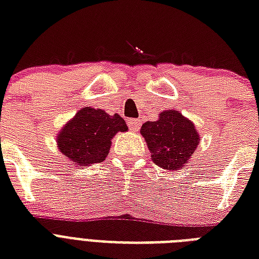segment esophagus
<instances>
[{
    "label": "esophagus",
    "mask_w": 259,
    "mask_h": 259,
    "mask_svg": "<svg viewBox=\"0 0 259 259\" xmlns=\"http://www.w3.org/2000/svg\"><path fill=\"white\" fill-rule=\"evenodd\" d=\"M127 125H129V129L133 130V132H138V129H140V126H141V119H129V122H127Z\"/></svg>",
    "instance_id": "34e87169"
}]
</instances>
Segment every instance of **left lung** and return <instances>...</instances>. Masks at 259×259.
<instances>
[{
    "label": "left lung",
    "mask_w": 259,
    "mask_h": 259,
    "mask_svg": "<svg viewBox=\"0 0 259 259\" xmlns=\"http://www.w3.org/2000/svg\"><path fill=\"white\" fill-rule=\"evenodd\" d=\"M141 134L152 153V160L162 169L183 168L199 144L195 125L176 110L162 111L157 121L145 122Z\"/></svg>",
    "instance_id": "1"
}]
</instances>
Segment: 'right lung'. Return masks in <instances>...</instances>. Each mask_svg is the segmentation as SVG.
<instances>
[{"instance_id": "1", "label": "right lung", "mask_w": 259, "mask_h": 259, "mask_svg": "<svg viewBox=\"0 0 259 259\" xmlns=\"http://www.w3.org/2000/svg\"><path fill=\"white\" fill-rule=\"evenodd\" d=\"M127 126L118 114L83 107L58 136L59 149L76 165H91L107 157L111 138Z\"/></svg>"}]
</instances>
